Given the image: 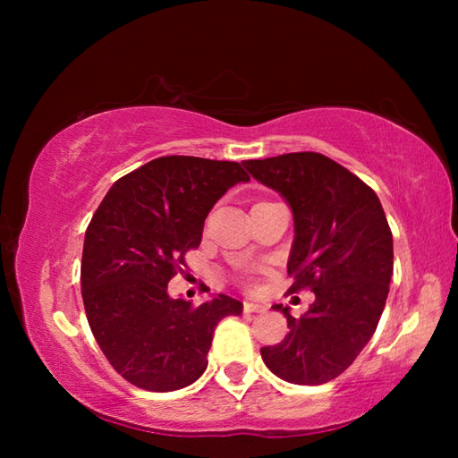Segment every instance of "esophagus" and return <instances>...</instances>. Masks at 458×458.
<instances>
[{
  "instance_id": "esophagus-1",
  "label": "esophagus",
  "mask_w": 458,
  "mask_h": 458,
  "mask_svg": "<svg viewBox=\"0 0 458 458\" xmlns=\"http://www.w3.org/2000/svg\"><path fill=\"white\" fill-rule=\"evenodd\" d=\"M262 311H265V307L259 303H248V301L244 303V313H262Z\"/></svg>"
}]
</instances>
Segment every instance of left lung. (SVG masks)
Wrapping results in <instances>:
<instances>
[{"label": "left lung", "instance_id": "1", "mask_svg": "<svg viewBox=\"0 0 458 458\" xmlns=\"http://www.w3.org/2000/svg\"><path fill=\"white\" fill-rule=\"evenodd\" d=\"M244 167L289 201L294 242L286 293L313 291L299 319L283 305L289 335L260 350L284 382L319 386L352 366L374 335L394 270L392 230L376 191L321 153L248 159Z\"/></svg>", "mask_w": 458, "mask_h": 458}]
</instances>
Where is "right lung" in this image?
Listing matches in <instances>:
<instances>
[{
    "instance_id": "add662e5",
    "label": "right lung",
    "mask_w": 458,
    "mask_h": 458,
    "mask_svg": "<svg viewBox=\"0 0 458 458\" xmlns=\"http://www.w3.org/2000/svg\"><path fill=\"white\" fill-rule=\"evenodd\" d=\"M250 177L236 161L167 155L106 191L82 248V301L108 363L141 390L174 392L208 366L218 321L242 303L218 294L201 305L172 299L167 283L201 242L206 216Z\"/></svg>"
}]
</instances>
